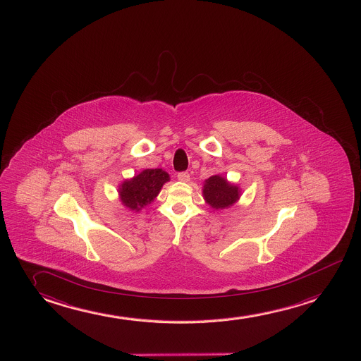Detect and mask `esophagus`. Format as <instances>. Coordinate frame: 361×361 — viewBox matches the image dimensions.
I'll list each match as a JSON object with an SVG mask.
<instances>
[{
  "label": "esophagus",
  "mask_w": 361,
  "mask_h": 361,
  "mask_svg": "<svg viewBox=\"0 0 361 361\" xmlns=\"http://www.w3.org/2000/svg\"><path fill=\"white\" fill-rule=\"evenodd\" d=\"M177 177L180 182H189L190 180V176H189L188 172H179Z\"/></svg>",
  "instance_id": "esophagus-1"
}]
</instances>
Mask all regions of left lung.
<instances>
[{"instance_id":"8db88e82","label":"left lung","mask_w":361,"mask_h":361,"mask_svg":"<svg viewBox=\"0 0 361 361\" xmlns=\"http://www.w3.org/2000/svg\"><path fill=\"white\" fill-rule=\"evenodd\" d=\"M203 197L213 209L230 208L239 200L240 189L221 176H212L204 183Z\"/></svg>"}]
</instances>
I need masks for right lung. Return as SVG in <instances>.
Wrapping results in <instances>:
<instances>
[{"label":"right lung","instance_id":"right-lung-1","mask_svg":"<svg viewBox=\"0 0 361 361\" xmlns=\"http://www.w3.org/2000/svg\"><path fill=\"white\" fill-rule=\"evenodd\" d=\"M169 180V174L161 168L145 169L142 172L122 182L118 194L122 204L126 208L140 212L147 204L152 203L163 184Z\"/></svg>","mask_w":361,"mask_h":361}]
</instances>
